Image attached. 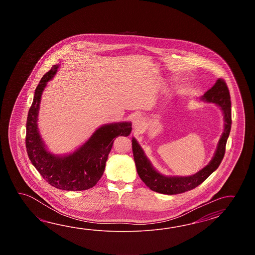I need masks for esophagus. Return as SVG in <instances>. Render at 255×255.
Returning <instances> with one entry per match:
<instances>
[{"instance_id": "34e87169", "label": "esophagus", "mask_w": 255, "mask_h": 255, "mask_svg": "<svg viewBox=\"0 0 255 255\" xmlns=\"http://www.w3.org/2000/svg\"><path fill=\"white\" fill-rule=\"evenodd\" d=\"M144 125V120L140 115H136L133 119V127L135 129H139Z\"/></svg>"}]
</instances>
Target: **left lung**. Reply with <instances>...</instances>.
I'll return each mask as SVG.
<instances>
[{"label":"left lung","instance_id":"8db88e82","mask_svg":"<svg viewBox=\"0 0 255 255\" xmlns=\"http://www.w3.org/2000/svg\"><path fill=\"white\" fill-rule=\"evenodd\" d=\"M201 100L207 103L215 104L221 109L224 120V129L212 160L197 173L190 176H166L159 173L146 157L135 137L132 138V150L136 171L142 181L153 191L174 195L193 190L215 171L222 162L232 127V104L226 83L222 79H218L215 85L201 97Z\"/></svg>","mask_w":255,"mask_h":255}]
</instances>
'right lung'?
<instances>
[{
    "mask_svg": "<svg viewBox=\"0 0 255 255\" xmlns=\"http://www.w3.org/2000/svg\"><path fill=\"white\" fill-rule=\"evenodd\" d=\"M59 65H54L42 77L34 91L33 103L26 121V150L28 157L49 184L63 190H86L101 179L115 139L129 135L131 122L105 124L75 151L55 155L49 151L39 131L38 115L44 88L56 74Z\"/></svg>",
    "mask_w": 255,
    "mask_h": 255,
    "instance_id": "add662e5",
    "label": "right lung"
}]
</instances>
